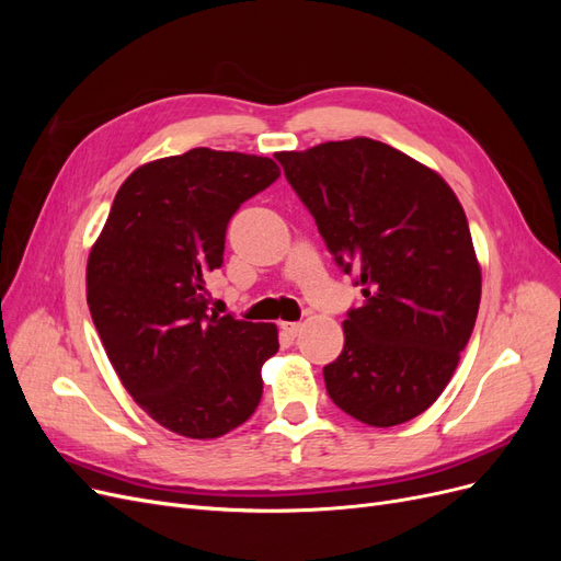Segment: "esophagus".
Returning a JSON list of instances; mask_svg holds the SVG:
<instances>
[{"label": "esophagus", "instance_id": "esophagus-1", "mask_svg": "<svg viewBox=\"0 0 561 561\" xmlns=\"http://www.w3.org/2000/svg\"><path fill=\"white\" fill-rule=\"evenodd\" d=\"M299 330H301V322H280V332H283L285 336L295 339V336L299 334Z\"/></svg>", "mask_w": 561, "mask_h": 561}]
</instances>
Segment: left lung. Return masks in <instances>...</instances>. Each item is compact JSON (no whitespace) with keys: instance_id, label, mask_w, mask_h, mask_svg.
<instances>
[{"instance_id":"obj_1","label":"left lung","mask_w":561,"mask_h":561,"mask_svg":"<svg viewBox=\"0 0 561 561\" xmlns=\"http://www.w3.org/2000/svg\"><path fill=\"white\" fill-rule=\"evenodd\" d=\"M336 266L363 287L328 396L367 426L426 412L449 383L480 309L482 276L449 184L369 138L276 154Z\"/></svg>"}]
</instances>
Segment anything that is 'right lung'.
Wrapping results in <instances>:
<instances>
[{
    "mask_svg": "<svg viewBox=\"0 0 561 561\" xmlns=\"http://www.w3.org/2000/svg\"><path fill=\"white\" fill-rule=\"evenodd\" d=\"M280 178L266 157L208 147L151 161L116 192L89 254L93 325L118 379L163 428L219 437L262 400V365L278 351L271 322L208 311L227 225Z\"/></svg>",
    "mask_w": 561,
    "mask_h": 561,
    "instance_id": "obj_1",
    "label": "right lung"
}]
</instances>
